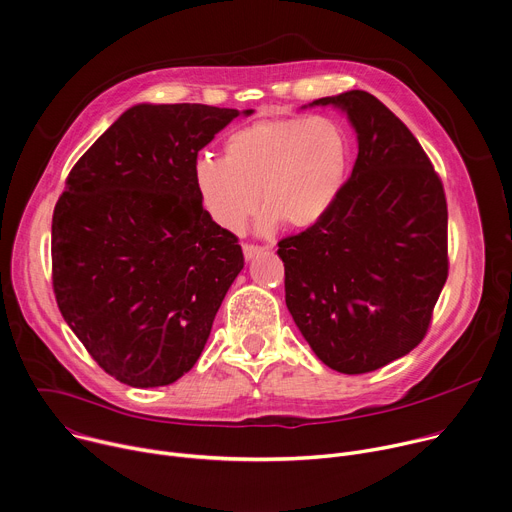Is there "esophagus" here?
Instances as JSON below:
<instances>
[{
	"label": "esophagus",
	"instance_id": "34e87169",
	"mask_svg": "<svg viewBox=\"0 0 512 512\" xmlns=\"http://www.w3.org/2000/svg\"><path fill=\"white\" fill-rule=\"evenodd\" d=\"M242 250H244L246 260H252L256 254L262 252V246H256V244H242Z\"/></svg>",
	"mask_w": 512,
	"mask_h": 512
}]
</instances>
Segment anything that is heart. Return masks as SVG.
<instances>
[{
  "label": "heart",
  "instance_id": "1",
  "mask_svg": "<svg viewBox=\"0 0 512 512\" xmlns=\"http://www.w3.org/2000/svg\"><path fill=\"white\" fill-rule=\"evenodd\" d=\"M350 158L346 130L327 116L266 118L227 136L221 160H199L195 187L209 215L230 232H242L260 203L264 227L282 221L303 230L337 201Z\"/></svg>",
  "mask_w": 512,
  "mask_h": 512
}]
</instances>
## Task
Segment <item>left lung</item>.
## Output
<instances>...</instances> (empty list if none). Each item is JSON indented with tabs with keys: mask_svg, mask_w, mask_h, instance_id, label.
<instances>
[{
	"mask_svg": "<svg viewBox=\"0 0 512 512\" xmlns=\"http://www.w3.org/2000/svg\"><path fill=\"white\" fill-rule=\"evenodd\" d=\"M339 107L358 158L321 221L278 242L285 301L315 356L366 374L417 348L447 280V201L411 130L374 95L346 91Z\"/></svg>",
	"mask_w": 512,
	"mask_h": 512,
	"instance_id": "8db88e82",
	"label": "left lung"
}]
</instances>
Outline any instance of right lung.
<instances>
[{
  "label": "right lung",
  "mask_w": 512,
  "mask_h": 512,
  "mask_svg": "<svg viewBox=\"0 0 512 512\" xmlns=\"http://www.w3.org/2000/svg\"><path fill=\"white\" fill-rule=\"evenodd\" d=\"M238 116L201 103L134 105L77 160L56 201V305L91 358L128 386L173 384L195 366L244 268L238 238L195 187L199 150Z\"/></svg>",
  "instance_id": "1"
}]
</instances>
